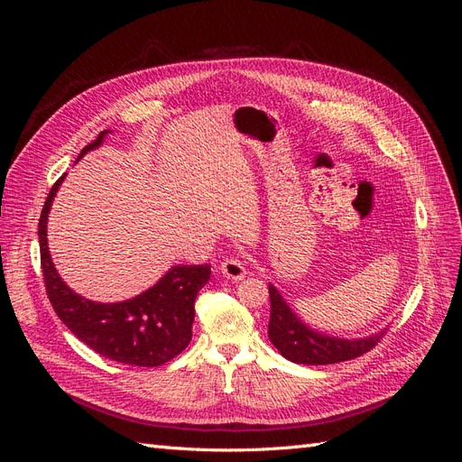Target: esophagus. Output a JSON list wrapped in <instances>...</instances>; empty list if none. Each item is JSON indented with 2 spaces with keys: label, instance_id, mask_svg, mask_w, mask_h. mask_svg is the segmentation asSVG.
I'll use <instances>...</instances> for the list:
<instances>
[{
  "label": "esophagus",
  "instance_id": "obj_1",
  "mask_svg": "<svg viewBox=\"0 0 462 462\" xmlns=\"http://www.w3.org/2000/svg\"><path fill=\"white\" fill-rule=\"evenodd\" d=\"M219 272L226 275L227 279H233V282H239L246 275L245 262L239 258H227L219 263Z\"/></svg>",
  "mask_w": 462,
  "mask_h": 462
}]
</instances>
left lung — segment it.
<instances>
[{
  "label": "left lung",
  "instance_id": "obj_1",
  "mask_svg": "<svg viewBox=\"0 0 462 462\" xmlns=\"http://www.w3.org/2000/svg\"><path fill=\"white\" fill-rule=\"evenodd\" d=\"M270 300L272 314L268 337L279 353L287 360L297 362V365H335V362L362 356L372 351L385 333L380 331L365 339L329 337V335L318 333L309 326H304L273 285H270Z\"/></svg>",
  "mask_w": 462,
  "mask_h": 462
}]
</instances>
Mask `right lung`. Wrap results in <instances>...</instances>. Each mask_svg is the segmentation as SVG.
Segmentation results:
<instances>
[{
	"instance_id": "add662e5",
	"label": "right lung",
	"mask_w": 462,
	"mask_h": 462,
	"mask_svg": "<svg viewBox=\"0 0 462 462\" xmlns=\"http://www.w3.org/2000/svg\"><path fill=\"white\" fill-rule=\"evenodd\" d=\"M107 133L97 134L94 143L80 150L79 158L100 146ZM63 179L65 175L55 180L38 223L42 272L55 314L100 356L144 368L165 365L183 353L192 339L194 299L212 270L208 263L173 265L156 285L134 299L111 304L82 299L55 270L46 239L48 214Z\"/></svg>"
}]
</instances>
